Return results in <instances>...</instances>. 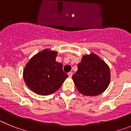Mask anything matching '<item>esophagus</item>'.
I'll list each match as a JSON object with an SVG mask.
<instances>
[{
    "instance_id": "esophagus-1",
    "label": "esophagus",
    "mask_w": 131,
    "mask_h": 131,
    "mask_svg": "<svg viewBox=\"0 0 131 131\" xmlns=\"http://www.w3.org/2000/svg\"><path fill=\"white\" fill-rule=\"evenodd\" d=\"M68 75H69V77H71L73 75V73L71 72V71H70V72H69L68 73Z\"/></svg>"
}]
</instances>
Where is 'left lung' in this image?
<instances>
[{
  "label": "left lung",
  "mask_w": 131,
  "mask_h": 131,
  "mask_svg": "<svg viewBox=\"0 0 131 131\" xmlns=\"http://www.w3.org/2000/svg\"><path fill=\"white\" fill-rule=\"evenodd\" d=\"M72 79L79 92L84 96H94L104 92L111 79L110 68L96 54H85L77 66Z\"/></svg>",
  "instance_id": "left-lung-1"
}]
</instances>
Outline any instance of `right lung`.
Listing matches in <instances>:
<instances>
[{
	"instance_id": "right-lung-1",
	"label": "right lung",
	"mask_w": 131,
	"mask_h": 131,
	"mask_svg": "<svg viewBox=\"0 0 131 131\" xmlns=\"http://www.w3.org/2000/svg\"><path fill=\"white\" fill-rule=\"evenodd\" d=\"M58 52L45 49L33 56L25 65L24 79L27 86L39 95H49L62 86L68 74L63 71V65L56 61Z\"/></svg>"
}]
</instances>
